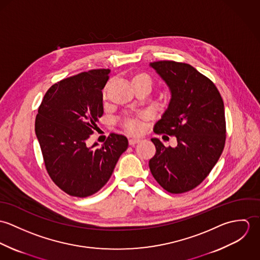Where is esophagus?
Here are the masks:
<instances>
[{
    "instance_id": "34e87169",
    "label": "esophagus",
    "mask_w": 260,
    "mask_h": 260,
    "mask_svg": "<svg viewBox=\"0 0 260 260\" xmlns=\"http://www.w3.org/2000/svg\"><path fill=\"white\" fill-rule=\"evenodd\" d=\"M140 141H141L140 138H130V139H129V144H130V145H135V144L139 143Z\"/></svg>"
}]
</instances>
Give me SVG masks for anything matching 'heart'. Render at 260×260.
Instances as JSON below:
<instances>
[{"mask_svg":"<svg viewBox=\"0 0 260 260\" xmlns=\"http://www.w3.org/2000/svg\"><path fill=\"white\" fill-rule=\"evenodd\" d=\"M136 80H145L151 84L150 77L148 75L144 74V73L136 75L133 78V81H136ZM124 127L131 133H139L142 130V125H141V123L138 119H128V120H126L124 122Z\"/></svg>","mask_w":260,"mask_h":260,"instance_id":"obj_1","label":"heart"}]
</instances>
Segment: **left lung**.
<instances>
[{
  "instance_id": "1",
  "label": "left lung",
  "mask_w": 260,
  "mask_h": 260,
  "mask_svg": "<svg viewBox=\"0 0 260 260\" xmlns=\"http://www.w3.org/2000/svg\"><path fill=\"white\" fill-rule=\"evenodd\" d=\"M166 82L171 100L155 124L156 134L175 136L177 146L165 147L152 138L156 153L149 161L155 180L173 194L188 192L210 173L222 153L226 123L222 97L214 83L189 64L150 63Z\"/></svg>"
}]
</instances>
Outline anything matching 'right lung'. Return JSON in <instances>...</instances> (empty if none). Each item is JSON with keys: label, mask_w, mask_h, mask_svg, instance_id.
I'll use <instances>...</instances> for the list:
<instances>
[{"label": "right lung", "mask_w": 260, "mask_h": 260, "mask_svg": "<svg viewBox=\"0 0 260 260\" xmlns=\"http://www.w3.org/2000/svg\"><path fill=\"white\" fill-rule=\"evenodd\" d=\"M109 69H94L63 79L49 88L35 121L46 170L65 193L87 197L111 177L121 154L128 148L124 135L111 133L100 148L87 140L103 115L102 89Z\"/></svg>", "instance_id": "right-lung-1"}]
</instances>
